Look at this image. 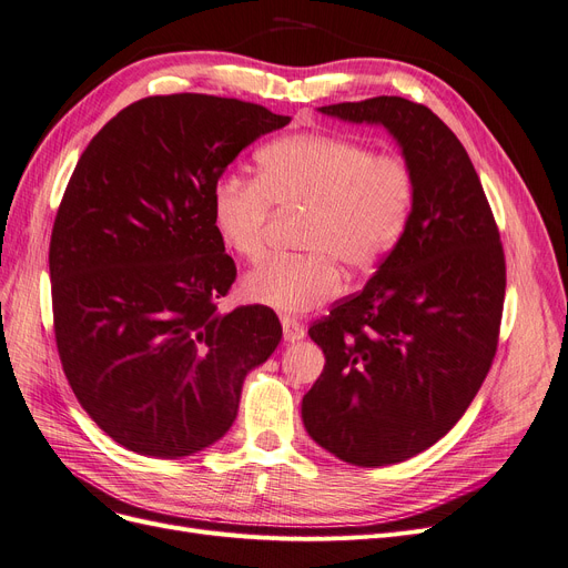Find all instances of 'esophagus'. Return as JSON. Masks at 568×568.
I'll return each mask as SVG.
<instances>
[{"instance_id": "esophagus-1", "label": "esophagus", "mask_w": 568, "mask_h": 568, "mask_svg": "<svg viewBox=\"0 0 568 568\" xmlns=\"http://www.w3.org/2000/svg\"><path fill=\"white\" fill-rule=\"evenodd\" d=\"M282 328H284V339L286 343H298V339L305 337V326L296 320V316H282Z\"/></svg>"}]
</instances>
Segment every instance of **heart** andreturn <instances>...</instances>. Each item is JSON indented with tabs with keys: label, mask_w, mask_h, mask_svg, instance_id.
Returning <instances> with one entry per match:
<instances>
[{
	"label": "heart",
	"mask_w": 568,
	"mask_h": 568,
	"mask_svg": "<svg viewBox=\"0 0 568 568\" xmlns=\"http://www.w3.org/2000/svg\"><path fill=\"white\" fill-rule=\"evenodd\" d=\"M417 200L413 165L398 153L328 132H298L256 153V179L229 174L212 193L221 242L256 261L270 207L303 212L298 256H270L242 282L244 296L277 312L320 307L343 286L339 265L375 267L410 225Z\"/></svg>",
	"instance_id": "heart-1"
}]
</instances>
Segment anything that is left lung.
<instances>
[{"label": "left lung", "mask_w": 568, "mask_h": 568, "mask_svg": "<svg viewBox=\"0 0 568 568\" xmlns=\"http://www.w3.org/2000/svg\"><path fill=\"white\" fill-rule=\"evenodd\" d=\"M382 123L417 179L410 225L363 291L310 326L326 366L303 398L312 440L354 466H389L438 443L491 368L506 256L457 134L396 95L320 106Z\"/></svg>", "instance_id": "1"}]
</instances>
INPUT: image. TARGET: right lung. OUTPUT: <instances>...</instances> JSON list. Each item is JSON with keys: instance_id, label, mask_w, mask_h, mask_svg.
<instances>
[{"instance_id": "right-lung-1", "label": "right lung", "mask_w": 568, "mask_h": 568, "mask_svg": "<svg viewBox=\"0 0 568 568\" xmlns=\"http://www.w3.org/2000/svg\"><path fill=\"white\" fill-rule=\"evenodd\" d=\"M288 121L235 98L153 95L79 158L49 246L55 345L83 410L130 452L176 459L216 443L246 373L280 345L270 307L219 312L237 267L212 193L244 146Z\"/></svg>"}]
</instances>
